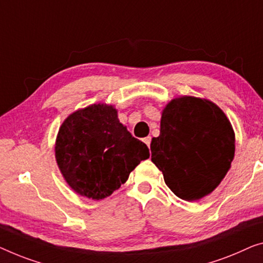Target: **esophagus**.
I'll list each match as a JSON object with an SVG mask.
<instances>
[{
    "label": "esophagus",
    "instance_id": "1",
    "mask_svg": "<svg viewBox=\"0 0 263 263\" xmlns=\"http://www.w3.org/2000/svg\"><path fill=\"white\" fill-rule=\"evenodd\" d=\"M144 143L146 144L148 147H150V145H151V137L148 136V137H146V138H144Z\"/></svg>",
    "mask_w": 263,
    "mask_h": 263
}]
</instances>
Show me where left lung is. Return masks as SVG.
Masks as SVG:
<instances>
[{
  "instance_id": "left-lung-1",
  "label": "left lung",
  "mask_w": 263,
  "mask_h": 263,
  "mask_svg": "<svg viewBox=\"0 0 263 263\" xmlns=\"http://www.w3.org/2000/svg\"><path fill=\"white\" fill-rule=\"evenodd\" d=\"M151 160L177 197L198 201L216 189L232 166L235 132L213 101L191 96L174 98L151 142Z\"/></svg>"
}]
</instances>
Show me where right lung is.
Returning <instances> with one entry per match:
<instances>
[{"label": "right lung", "instance_id": "add662e5", "mask_svg": "<svg viewBox=\"0 0 263 263\" xmlns=\"http://www.w3.org/2000/svg\"><path fill=\"white\" fill-rule=\"evenodd\" d=\"M54 150L70 189L94 201L118 190L150 157L146 145L120 123L117 108L105 103L70 113L59 128Z\"/></svg>", "mask_w": 263, "mask_h": 263}]
</instances>
